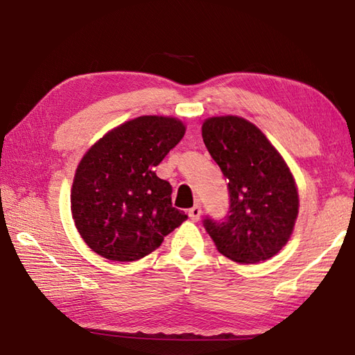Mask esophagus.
Listing matches in <instances>:
<instances>
[{
    "label": "esophagus",
    "instance_id": "esophagus-1",
    "mask_svg": "<svg viewBox=\"0 0 355 355\" xmlns=\"http://www.w3.org/2000/svg\"><path fill=\"white\" fill-rule=\"evenodd\" d=\"M201 213H202L201 207L196 204V205H193L191 210H189V218H191L193 222H198V220H200V218H201Z\"/></svg>",
    "mask_w": 355,
    "mask_h": 355
}]
</instances>
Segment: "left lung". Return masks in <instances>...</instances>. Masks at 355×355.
I'll return each mask as SVG.
<instances>
[{
    "mask_svg": "<svg viewBox=\"0 0 355 355\" xmlns=\"http://www.w3.org/2000/svg\"><path fill=\"white\" fill-rule=\"evenodd\" d=\"M202 140L228 180L224 222L204 220L218 251L241 265L274 257L289 242L300 210L291 168L265 133L234 114L202 122Z\"/></svg>",
    "mask_w": 355,
    "mask_h": 355,
    "instance_id": "8db88e82",
    "label": "left lung"
}]
</instances>
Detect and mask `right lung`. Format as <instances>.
Instances as JSON below:
<instances>
[{"label":"right lung","mask_w":355,"mask_h":355,"mask_svg":"<svg viewBox=\"0 0 355 355\" xmlns=\"http://www.w3.org/2000/svg\"><path fill=\"white\" fill-rule=\"evenodd\" d=\"M186 133L177 118L145 114L98 139L81 157L71 213L90 250L113 261L151 254L187 219L172 207V187L155 166Z\"/></svg>","instance_id":"right-lung-1"}]
</instances>
